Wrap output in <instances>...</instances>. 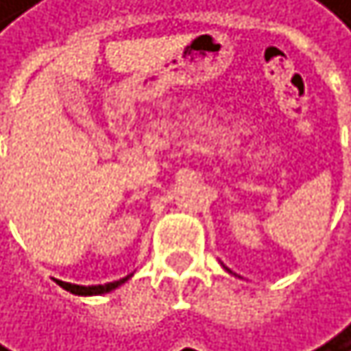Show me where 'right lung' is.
Wrapping results in <instances>:
<instances>
[{
    "label": "right lung",
    "mask_w": 351,
    "mask_h": 351,
    "mask_svg": "<svg viewBox=\"0 0 351 351\" xmlns=\"http://www.w3.org/2000/svg\"><path fill=\"white\" fill-rule=\"evenodd\" d=\"M128 278H130V276L121 278V280H114V282H108V285H98V287H79V285H69V282H62V280H58V285H60L62 289L75 293V295H102V293H108V291L117 289L119 285H123Z\"/></svg>",
    "instance_id": "right-lung-1"
}]
</instances>
